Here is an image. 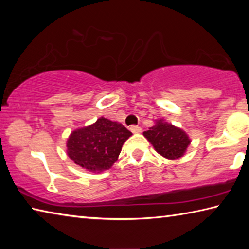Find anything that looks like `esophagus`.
<instances>
[{
	"label": "esophagus",
	"instance_id": "obj_1",
	"mask_svg": "<svg viewBox=\"0 0 249 249\" xmlns=\"http://www.w3.org/2000/svg\"><path fill=\"white\" fill-rule=\"evenodd\" d=\"M129 129H130V132L134 133V134H138V133L142 132V128L140 127V126H137V125H132L129 127Z\"/></svg>",
	"mask_w": 249,
	"mask_h": 249
}]
</instances>
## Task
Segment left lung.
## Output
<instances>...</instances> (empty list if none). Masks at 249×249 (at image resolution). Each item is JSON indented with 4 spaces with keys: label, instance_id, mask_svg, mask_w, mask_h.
I'll use <instances>...</instances> for the list:
<instances>
[{
    "label": "left lung",
    "instance_id": "1",
    "mask_svg": "<svg viewBox=\"0 0 249 249\" xmlns=\"http://www.w3.org/2000/svg\"><path fill=\"white\" fill-rule=\"evenodd\" d=\"M144 136L158 154L171 160L182 157L191 142L184 130L165 120L156 121L153 127L144 132Z\"/></svg>",
    "mask_w": 249,
    "mask_h": 249
}]
</instances>
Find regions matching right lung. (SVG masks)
<instances>
[{
    "mask_svg": "<svg viewBox=\"0 0 249 249\" xmlns=\"http://www.w3.org/2000/svg\"><path fill=\"white\" fill-rule=\"evenodd\" d=\"M130 136L132 133L125 126L102 116L95 123L70 134L67 154L83 169L102 172L113 166Z\"/></svg>",
    "mask_w": 249,
    "mask_h": 249,
    "instance_id": "add662e5",
    "label": "right lung"
}]
</instances>
